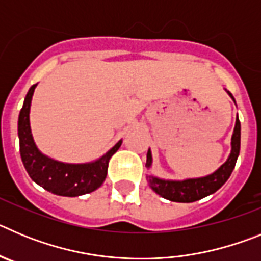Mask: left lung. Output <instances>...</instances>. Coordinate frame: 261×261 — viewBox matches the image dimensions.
Segmentation results:
<instances>
[{
    "label": "left lung",
    "instance_id": "obj_1",
    "mask_svg": "<svg viewBox=\"0 0 261 261\" xmlns=\"http://www.w3.org/2000/svg\"><path fill=\"white\" fill-rule=\"evenodd\" d=\"M226 93L229 94L230 98L235 102L231 93L227 90H226ZM239 150H241V121L237 116L234 132L231 136V153H230L227 161L213 174L202 177L184 179V180H166V179H161L154 175H147L146 179L151 190L158 193L159 196H162L163 199L174 202L197 201V200L204 199L206 196L218 191L227 181L235 167ZM151 163H153V156H151V151L149 149L146 155V167L150 168Z\"/></svg>",
    "mask_w": 261,
    "mask_h": 261
}]
</instances>
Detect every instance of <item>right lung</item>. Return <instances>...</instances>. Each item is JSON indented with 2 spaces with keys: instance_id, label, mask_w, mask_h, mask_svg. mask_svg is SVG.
<instances>
[{
  "instance_id": "add662e5",
  "label": "right lung",
  "mask_w": 261,
  "mask_h": 261,
  "mask_svg": "<svg viewBox=\"0 0 261 261\" xmlns=\"http://www.w3.org/2000/svg\"><path fill=\"white\" fill-rule=\"evenodd\" d=\"M36 85L27 93L18 117L20 158L32 180L55 195L75 197L98 190L106 180L108 162L119 147L121 140L112 149L94 162L64 163L44 155L36 146L30 126V108Z\"/></svg>"
}]
</instances>
